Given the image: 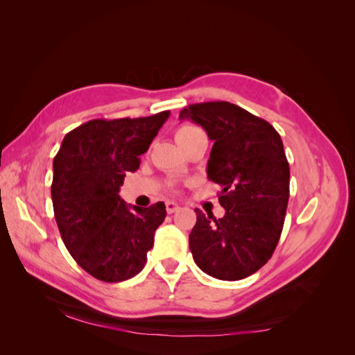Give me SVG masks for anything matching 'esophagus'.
Masks as SVG:
<instances>
[{
	"label": "esophagus",
	"mask_w": 355,
	"mask_h": 355,
	"mask_svg": "<svg viewBox=\"0 0 355 355\" xmlns=\"http://www.w3.org/2000/svg\"><path fill=\"white\" fill-rule=\"evenodd\" d=\"M179 209V204L175 201H166V210L167 213H175Z\"/></svg>",
	"instance_id": "34e87169"
}]
</instances>
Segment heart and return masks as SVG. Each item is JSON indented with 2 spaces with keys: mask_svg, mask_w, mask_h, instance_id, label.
Wrapping results in <instances>:
<instances>
[{
  "mask_svg": "<svg viewBox=\"0 0 355 355\" xmlns=\"http://www.w3.org/2000/svg\"><path fill=\"white\" fill-rule=\"evenodd\" d=\"M201 132H202V130H201L200 127H197V125H194V124H191V123H184V124H180V125L176 128L175 137H176L178 144L182 145L184 142H187L189 137H192L194 135H198V133H201Z\"/></svg>",
  "mask_w": 355,
  "mask_h": 355,
  "instance_id": "heart-1",
  "label": "heart"
}]
</instances>
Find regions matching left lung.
I'll use <instances>...</instances> for the list:
<instances>
[{
    "instance_id": "obj_1",
    "label": "left lung",
    "mask_w": 355,
    "mask_h": 355,
    "mask_svg": "<svg viewBox=\"0 0 355 355\" xmlns=\"http://www.w3.org/2000/svg\"><path fill=\"white\" fill-rule=\"evenodd\" d=\"M180 120H192L214 142L207 176L222 187L216 219L196 209L197 223L189 249L206 274L237 282L271 259L283 231L290 168L275 128L230 102H204L184 108Z\"/></svg>"
}]
</instances>
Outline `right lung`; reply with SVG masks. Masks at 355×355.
<instances>
[{"label":"right lung","mask_w":355,"mask_h":355,"mask_svg":"<svg viewBox=\"0 0 355 355\" xmlns=\"http://www.w3.org/2000/svg\"><path fill=\"white\" fill-rule=\"evenodd\" d=\"M168 115L90 120L63 137L53 159L51 200L62 240L75 262L101 282L141 272L166 218L164 202L130 210L118 192Z\"/></svg>","instance_id":"1"}]
</instances>
